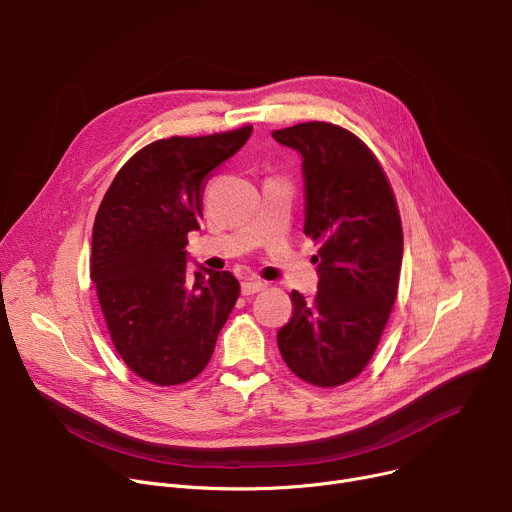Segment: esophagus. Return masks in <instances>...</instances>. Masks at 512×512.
Returning a JSON list of instances; mask_svg holds the SVG:
<instances>
[{
  "mask_svg": "<svg viewBox=\"0 0 512 512\" xmlns=\"http://www.w3.org/2000/svg\"><path fill=\"white\" fill-rule=\"evenodd\" d=\"M267 285L263 283V281H259V279H245L243 283H241V291H243V296H253V294H259V291H263Z\"/></svg>",
  "mask_w": 512,
  "mask_h": 512,
  "instance_id": "1",
  "label": "esophagus"
}]
</instances>
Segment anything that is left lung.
<instances>
[{"label": "left lung", "instance_id": "8db88e82", "mask_svg": "<svg viewBox=\"0 0 512 512\" xmlns=\"http://www.w3.org/2000/svg\"><path fill=\"white\" fill-rule=\"evenodd\" d=\"M302 156L304 233L320 241L318 294L291 291L294 316L277 332L287 367L336 387L371 360L397 298L403 229L379 162L356 135L322 121L275 129Z\"/></svg>", "mask_w": 512, "mask_h": 512}]
</instances>
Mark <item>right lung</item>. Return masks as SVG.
Here are the masks:
<instances>
[{"label":"right lung","instance_id":"add662e5","mask_svg":"<svg viewBox=\"0 0 512 512\" xmlns=\"http://www.w3.org/2000/svg\"><path fill=\"white\" fill-rule=\"evenodd\" d=\"M251 133L247 125L145 145L99 206L91 279L119 356L145 381L170 387L198 377L237 304L241 287L231 271L196 263L188 275L186 235L200 229L206 176Z\"/></svg>","mask_w":512,"mask_h":512}]
</instances>
